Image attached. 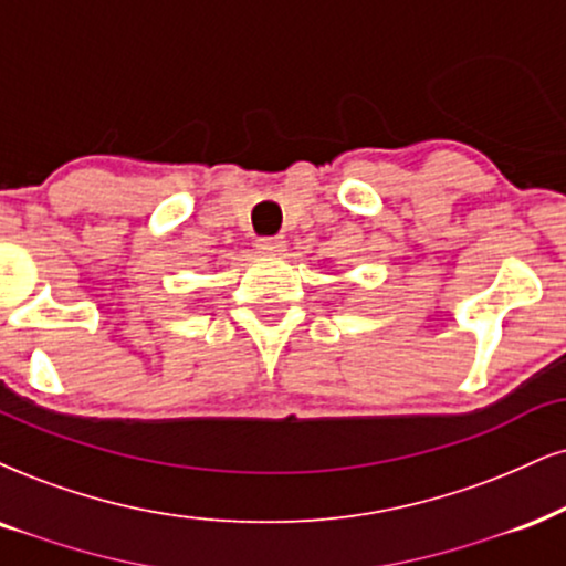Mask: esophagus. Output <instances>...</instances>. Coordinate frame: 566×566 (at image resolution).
Returning a JSON list of instances; mask_svg holds the SVG:
<instances>
[{
	"mask_svg": "<svg viewBox=\"0 0 566 566\" xmlns=\"http://www.w3.org/2000/svg\"><path fill=\"white\" fill-rule=\"evenodd\" d=\"M256 249H260L262 254H283L285 239L283 235H264V239L256 241Z\"/></svg>",
	"mask_w": 566,
	"mask_h": 566,
	"instance_id": "1",
	"label": "esophagus"
}]
</instances>
